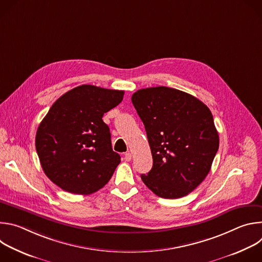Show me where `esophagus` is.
I'll use <instances>...</instances> for the list:
<instances>
[{
	"label": "esophagus",
	"instance_id": "34e87169",
	"mask_svg": "<svg viewBox=\"0 0 262 262\" xmlns=\"http://www.w3.org/2000/svg\"><path fill=\"white\" fill-rule=\"evenodd\" d=\"M124 160H125L126 162H129V161L132 160V155H130L129 152H126V154L124 155Z\"/></svg>",
	"mask_w": 262,
	"mask_h": 262
}]
</instances>
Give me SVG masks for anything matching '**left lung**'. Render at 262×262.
Here are the masks:
<instances>
[{"mask_svg": "<svg viewBox=\"0 0 262 262\" xmlns=\"http://www.w3.org/2000/svg\"><path fill=\"white\" fill-rule=\"evenodd\" d=\"M132 102L144 123L154 165L141 178L166 199L190 194L207 176L219 149L210 110L195 96L169 87L140 89Z\"/></svg>", "mask_w": 262, "mask_h": 262, "instance_id": "left-lung-1", "label": "left lung"}]
</instances>
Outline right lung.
I'll return each mask as SVG.
<instances>
[{"label": "right lung", "mask_w": 262, "mask_h": 262, "mask_svg": "<svg viewBox=\"0 0 262 262\" xmlns=\"http://www.w3.org/2000/svg\"><path fill=\"white\" fill-rule=\"evenodd\" d=\"M124 91L82 85L58 98L37 128L35 145L46 175L62 190L92 194L120 164L102 116L117 106Z\"/></svg>", "instance_id": "obj_1"}]
</instances>
